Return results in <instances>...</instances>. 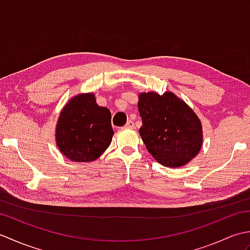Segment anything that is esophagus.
<instances>
[{"mask_svg": "<svg viewBox=\"0 0 250 250\" xmlns=\"http://www.w3.org/2000/svg\"><path fill=\"white\" fill-rule=\"evenodd\" d=\"M125 129H134L135 128V125H134V121H132V120H129L128 122H126V125H125Z\"/></svg>", "mask_w": 250, "mask_h": 250, "instance_id": "34e87169", "label": "esophagus"}]
</instances>
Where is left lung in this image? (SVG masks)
<instances>
[{"label": "left lung", "mask_w": 250, "mask_h": 250, "mask_svg": "<svg viewBox=\"0 0 250 250\" xmlns=\"http://www.w3.org/2000/svg\"><path fill=\"white\" fill-rule=\"evenodd\" d=\"M143 125L140 135L151 156L162 166L179 167L199 155L203 129L199 117L176 94L142 92L137 103Z\"/></svg>", "instance_id": "1"}]
</instances>
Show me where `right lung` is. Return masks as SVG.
Segmentation results:
<instances>
[{
  "mask_svg": "<svg viewBox=\"0 0 250 250\" xmlns=\"http://www.w3.org/2000/svg\"><path fill=\"white\" fill-rule=\"evenodd\" d=\"M108 108L92 92L79 93L62 108L56 125V145L73 162H92L110 145L114 131Z\"/></svg>",
  "mask_w": 250,
  "mask_h": 250,
  "instance_id": "add662e5",
  "label": "right lung"
}]
</instances>
